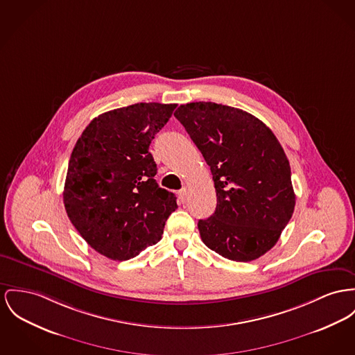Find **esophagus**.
I'll use <instances>...</instances> for the list:
<instances>
[{
  "mask_svg": "<svg viewBox=\"0 0 355 355\" xmlns=\"http://www.w3.org/2000/svg\"><path fill=\"white\" fill-rule=\"evenodd\" d=\"M178 195H179L180 202H182V203H186V200H187V187H183V189H180V191L178 192Z\"/></svg>",
  "mask_w": 355,
  "mask_h": 355,
  "instance_id": "esophagus-1",
  "label": "esophagus"
}]
</instances>
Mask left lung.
<instances>
[{
	"label": "left lung",
	"mask_w": 355,
	"mask_h": 355,
	"mask_svg": "<svg viewBox=\"0 0 355 355\" xmlns=\"http://www.w3.org/2000/svg\"><path fill=\"white\" fill-rule=\"evenodd\" d=\"M175 117L213 173L216 209L198 229L225 259L256 260L270 250L295 210L291 166L273 132L259 119L226 105H180Z\"/></svg>",
	"instance_id": "8db88e82"
}]
</instances>
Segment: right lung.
I'll return each instance as SVG.
<instances>
[{"mask_svg": "<svg viewBox=\"0 0 355 355\" xmlns=\"http://www.w3.org/2000/svg\"><path fill=\"white\" fill-rule=\"evenodd\" d=\"M176 103H135L93 119L73 146L63 202L79 234L102 256L126 261L162 239L176 196L155 180L150 141Z\"/></svg>", "mask_w": 355, "mask_h": 355, "instance_id": "add662e5", "label": "right lung"}]
</instances>
